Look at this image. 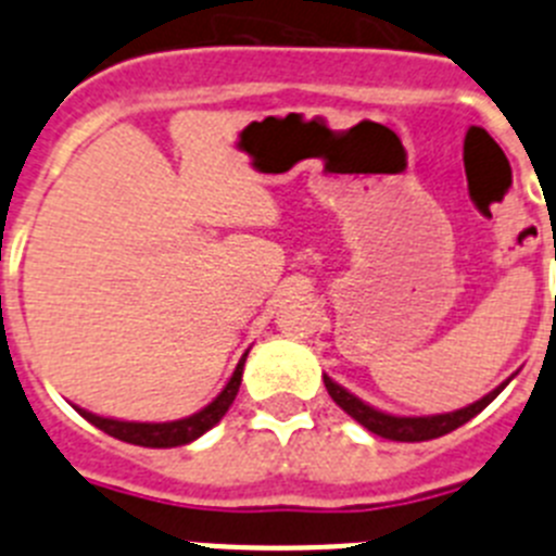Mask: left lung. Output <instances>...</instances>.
I'll return each mask as SVG.
<instances>
[{
  "instance_id": "1",
  "label": "left lung",
  "mask_w": 556,
  "mask_h": 556,
  "mask_svg": "<svg viewBox=\"0 0 556 556\" xmlns=\"http://www.w3.org/2000/svg\"><path fill=\"white\" fill-rule=\"evenodd\" d=\"M326 381L328 395L333 397V404L339 409H345L348 415L356 420V424L365 426L367 431L372 434L384 437V440H397V443H424V440H434V437H443L448 431L459 429L470 420V417L479 415L481 409L488 404H493L495 395H498L504 387L509 384V378L501 387H495L493 392H488L484 397H479L476 404L465 406V409L456 412H445V415H426V417H397V415H387V412L372 409L370 404H365L362 397H356L353 392H348L345 387H339L337 381H331L328 376H323Z\"/></svg>"
}]
</instances>
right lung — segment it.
I'll return each mask as SVG.
<instances>
[{"mask_svg": "<svg viewBox=\"0 0 556 556\" xmlns=\"http://www.w3.org/2000/svg\"><path fill=\"white\" fill-rule=\"evenodd\" d=\"M244 358H248V353L239 358V365H236L233 376H230V381L225 384V390L219 392L208 406H203V409L194 412V415L189 417H180V420H169V424H132V420L100 417L94 415V412H86V409H77V412L86 417L88 424L97 426V429L105 431V434L116 437V440H122V443L144 445V448H175V445H186L191 443V440L203 437L208 429H214V426L225 417V412L230 409L236 392H239V384H242Z\"/></svg>", "mask_w": 556, "mask_h": 556, "instance_id": "right-lung-1", "label": "right lung"}]
</instances>
